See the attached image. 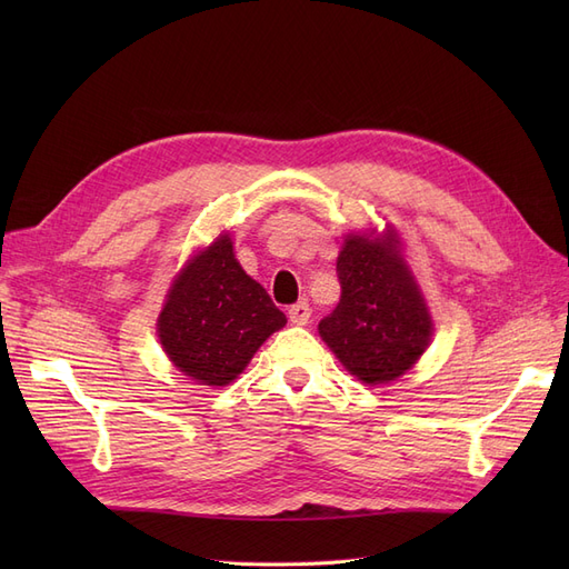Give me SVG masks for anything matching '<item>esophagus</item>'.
<instances>
[{"label":"esophagus","mask_w":569,"mask_h":569,"mask_svg":"<svg viewBox=\"0 0 569 569\" xmlns=\"http://www.w3.org/2000/svg\"><path fill=\"white\" fill-rule=\"evenodd\" d=\"M289 320L295 325H306L308 320H311V306H308L306 301H299L289 308Z\"/></svg>","instance_id":"obj_1"}]
</instances>
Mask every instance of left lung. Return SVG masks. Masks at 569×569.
<instances>
[{
	"label": "left lung",
	"instance_id": "obj_1",
	"mask_svg": "<svg viewBox=\"0 0 569 569\" xmlns=\"http://www.w3.org/2000/svg\"><path fill=\"white\" fill-rule=\"evenodd\" d=\"M341 299L318 332L353 377L389 385L418 363L432 339V316L401 256L385 234H349L337 258Z\"/></svg>",
	"mask_w": 569,
	"mask_h": 569
}]
</instances>
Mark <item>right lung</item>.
<instances>
[{"label":"right lung","mask_w":569,"mask_h":569,"mask_svg":"<svg viewBox=\"0 0 569 569\" xmlns=\"http://www.w3.org/2000/svg\"><path fill=\"white\" fill-rule=\"evenodd\" d=\"M284 325L268 291L237 263L230 234H220L170 284L157 332L180 372L199 385L226 387Z\"/></svg>","instance_id":"add662e5"}]
</instances>
